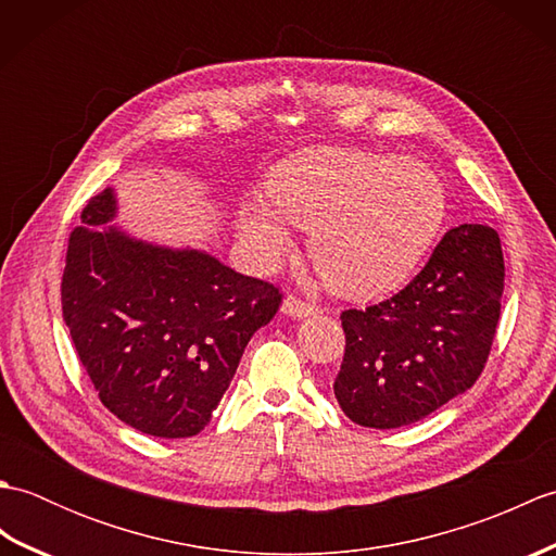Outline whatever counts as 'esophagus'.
Masks as SVG:
<instances>
[{
    "label": "esophagus",
    "instance_id": "34e87169",
    "mask_svg": "<svg viewBox=\"0 0 556 556\" xmlns=\"http://www.w3.org/2000/svg\"><path fill=\"white\" fill-rule=\"evenodd\" d=\"M281 313L289 315V317H311L317 313V305L308 303V301H301L296 296H287L285 303H281Z\"/></svg>",
    "mask_w": 556,
    "mask_h": 556
}]
</instances>
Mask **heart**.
Returning a JSON list of instances; mask_svg holds the SVG:
<instances>
[{"label":"heart","instance_id":"1","mask_svg":"<svg viewBox=\"0 0 556 556\" xmlns=\"http://www.w3.org/2000/svg\"><path fill=\"white\" fill-rule=\"evenodd\" d=\"M269 205L248 200L239 233L260 260L291 248L289 224L311 231V255L334 291L377 299L416 275L446 217L444 184L416 160L308 148L267 176Z\"/></svg>","mask_w":556,"mask_h":556}]
</instances>
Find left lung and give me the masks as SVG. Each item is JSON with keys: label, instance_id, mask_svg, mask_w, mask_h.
Wrapping results in <instances>:
<instances>
[{"label": "left lung", "instance_id": "left-lung-1", "mask_svg": "<svg viewBox=\"0 0 556 556\" xmlns=\"http://www.w3.org/2000/svg\"><path fill=\"white\" fill-rule=\"evenodd\" d=\"M504 291L500 233L460 224L396 296L341 313L344 363L334 396L363 428L418 422L476 384L497 332Z\"/></svg>", "mask_w": 556, "mask_h": 556}]
</instances>
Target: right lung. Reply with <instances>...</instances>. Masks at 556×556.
I'll list each match as a JSON object with an SVG mask.
<instances>
[{
  "instance_id": "obj_1",
  "label": "right lung",
  "mask_w": 556,
  "mask_h": 556,
  "mask_svg": "<svg viewBox=\"0 0 556 556\" xmlns=\"http://www.w3.org/2000/svg\"><path fill=\"white\" fill-rule=\"evenodd\" d=\"M114 217L116 195L104 188L68 236L64 323L116 418L164 440L193 437L281 293L205 251L134 239Z\"/></svg>"
}]
</instances>
